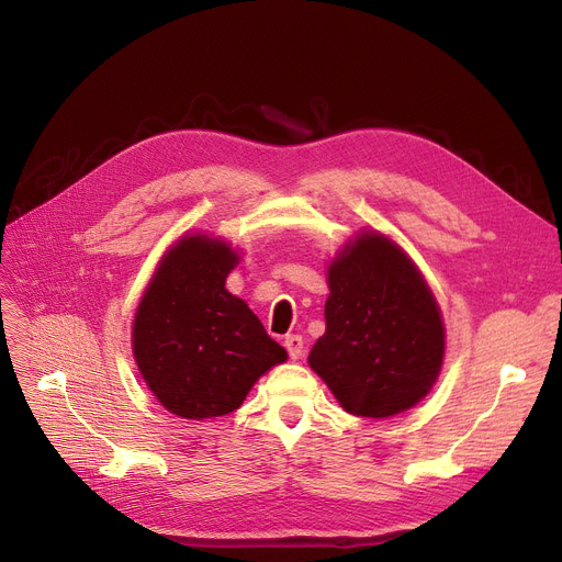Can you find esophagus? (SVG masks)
I'll list each match as a JSON object with an SVG mask.
<instances>
[{
	"label": "esophagus",
	"instance_id": "34e87169",
	"mask_svg": "<svg viewBox=\"0 0 562 562\" xmlns=\"http://www.w3.org/2000/svg\"><path fill=\"white\" fill-rule=\"evenodd\" d=\"M284 348H286L291 360H301V356H303V337L301 335H286L284 337Z\"/></svg>",
	"mask_w": 562,
	"mask_h": 562
}]
</instances>
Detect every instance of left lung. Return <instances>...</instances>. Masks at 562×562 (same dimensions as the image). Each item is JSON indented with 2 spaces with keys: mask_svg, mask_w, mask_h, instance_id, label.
<instances>
[{
  "mask_svg": "<svg viewBox=\"0 0 562 562\" xmlns=\"http://www.w3.org/2000/svg\"><path fill=\"white\" fill-rule=\"evenodd\" d=\"M326 333L310 367L350 415L385 419L415 407L445 362L447 333L417 263L375 229L328 263Z\"/></svg>",
  "mask_w": 562,
  "mask_h": 562,
  "instance_id": "left-lung-1",
  "label": "left lung"
}]
</instances>
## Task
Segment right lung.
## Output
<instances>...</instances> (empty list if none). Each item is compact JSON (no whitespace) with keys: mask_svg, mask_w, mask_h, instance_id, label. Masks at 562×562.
<instances>
[{"mask_svg":"<svg viewBox=\"0 0 562 562\" xmlns=\"http://www.w3.org/2000/svg\"><path fill=\"white\" fill-rule=\"evenodd\" d=\"M239 261L221 236L184 234L159 259L136 307V367L155 398L182 419L229 415L266 371L286 362L246 301L225 289Z\"/></svg>","mask_w":562,"mask_h":562,"instance_id":"obj_1","label":"right lung"}]
</instances>
